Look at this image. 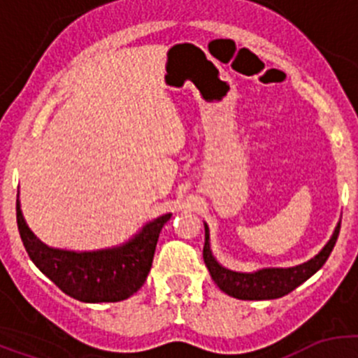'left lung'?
Listing matches in <instances>:
<instances>
[{
  "label": "left lung",
  "instance_id": "8db88e82",
  "mask_svg": "<svg viewBox=\"0 0 358 358\" xmlns=\"http://www.w3.org/2000/svg\"><path fill=\"white\" fill-rule=\"evenodd\" d=\"M339 227H341V223H338V227H336L333 232V237L322 248V251L313 256L312 259H308V262L301 263V265L289 266V268H262L252 273H243L225 268V266H222L216 262L211 252V248H209V229L204 223L206 239L202 256H204V263L208 266L209 273H211V279L215 280L220 289L227 292L229 296H234L237 299L282 298L287 292L301 286L317 270L322 268L324 263L329 258L331 251H333L336 241H338Z\"/></svg>",
  "mask_w": 358,
  "mask_h": 358
}]
</instances>
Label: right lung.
Returning <instances> with one entry per match:
<instances>
[{"label":"right lung","mask_w":358,"mask_h":358,"mask_svg":"<svg viewBox=\"0 0 358 358\" xmlns=\"http://www.w3.org/2000/svg\"><path fill=\"white\" fill-rule=\"evenodd\" d=\"M171 213L152 220L122 246L99 251H66L43 244L25 223L17 194V225L36 266L71 298L85 303L122 301L145 282L156 244Z\"/></svg>","instance_id":"right-lung-1"}]
</instances>
